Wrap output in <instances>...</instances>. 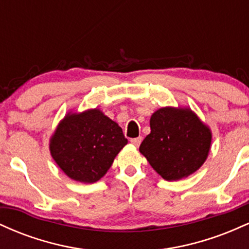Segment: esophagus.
I'll return each instance as SVG.
<instances>
[{
	"label": "esophagus",
	"instance_id": "esophagus-1",
	"mask_svg": "<svg viewBox=\"0 0 249 249\" xmlns=\"http://www.w3.org/2000/svg\"><path fill=\"white\" fill-rule=\"evenodd\" d=\"M142 137H138V138H133V139H131V142H132V144L134 145V146H137L138 147L139 145H141V142H142Z\"/></svg>",
	"mask_w": 249,
	"mask_h": 249
}]
</instances>
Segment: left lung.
I'll return each mask as SVG.
<instances>
[{
	"label": "left lung",
	"mask_w": 249,
	"mask_h": 249,
	"mask_svg": "<svg viewBox=\"0 0 249 249\" xmlns=\"http://www.w3.org/2000/svg\"><path fill=\"white\" fill-rule=\"evenodd\" d=\"M150 126L139 151L165 180L186 178L206 160L212 133L191 108H159L151 116Z\"/></svg>",
	"instance_id": "1"
}]
</instances>
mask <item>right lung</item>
<instances>
[{"label":"right lung","instance_id":"right-lung-1","mask_svg":"<svg viewBox=\"0 0 249 249\" xmlns=\"http://www.w3.org/2000/svg\"><path fill=\"white\" fill-rule=\"evenodd\" d=\"M127 139L122 127L98 108L69 112L50 139V153L59 168L76 181H98Z\"/></svg>","mask_w":249,"mask_h":249}]
</instances>
